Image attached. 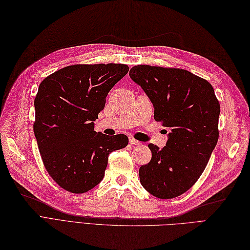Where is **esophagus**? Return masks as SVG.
Here are the masks:
<instances>
[{"label": "esophagus", "instance_id": "34e87169", "mask_svg": "<svg viewBox=\"0 0 250 250\" xmlns=\"http://www.w3.org/2000/svg\"><path fill=\"white\" fill-rule=\"evenodd\" d=\"M129 143H130V144H132V145H137V146H138V145H141V144H142V143H141V142H139L138 140H136V139H133V138H130V139H129Z\"/></svg>", "mask_w": 250, "mask_h": 250}]
</instances>
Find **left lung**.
<instances>
[{"mask_svg":"<svg viewBox=\"0 0 250 250\" xmlns=\"http://www.w3.org/2000/svg\"><path fill=\"white\" fill-rule=\"evenodd\" d=\"M130 78L153 104V117L169 129L166 146L153 144L140 182L159 199L186 192L203 173L219 139L220 103L211 84L185 69L133 66ZM167 132V131H166Z\"/></svg>","mask_w":250,"mask_h":250,"instance_id":"8db88e82","label":"left lung"}]
</instances>
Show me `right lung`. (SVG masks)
<instances>
[{
	"mask_svg": "<svg viewBox=\"0 0 250 250\" xmlns=\"http://www.w3.org/2000/svg\"><path fill=\"white\" fill-rule=\"evenodd\" d=\"M128 70L125 64H76L40 84L33 131L47 172L63 189H92L104 178L109 153L127 146L125 134L96 132L93 122Z\"/></svg>",
	"mask_w": 250,
	"mask_h": 250,
	"instance_id": "add662e5",
	"label": "right lung"
}]
</instances>
